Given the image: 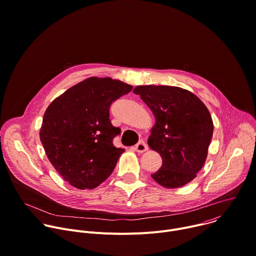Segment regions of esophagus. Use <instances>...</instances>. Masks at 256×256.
Masks as SVG:
<instances>
[{
	"instance_id": "esophagus-1",
	"label": "esophagus",
	"mask_w": 256,
	"mask_h": 256,
	"mask_svg": "<svg viewBox=\"0 0 256 256\" xmlns=\"http://www.w3.org/2000/svg\"><path fill=\"white\" fill-rule=\"evenodd\" d=\"M136 150L138 152H144L148 150V144L144 142V140H140L136 144Z\"/></svg>"
}]
</instances>
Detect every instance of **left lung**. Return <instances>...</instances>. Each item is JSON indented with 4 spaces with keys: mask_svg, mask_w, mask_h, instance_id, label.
Listing matches in <instances>:
<instances>
[{
    "mask_svg": "<svg viewBox=\"0 0 256 256\" xmlns=\"http://www.w3.org/2000/svg\"><path fill=\"white\" fill-rule=\"evenodd\" d=\"M134 94L152 112L156 122L148 146L162 164L152 178L164 188L190 183L202 168L213 136V120L206 106L194 94L168 85H138Z\"/></svg>",
    "mask_w": 256,
    "mask_h": 256,
    "instance_id": "obj_1",
    "label": "left lung"
}]
</instances>
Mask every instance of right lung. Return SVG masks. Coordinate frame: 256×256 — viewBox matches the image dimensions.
<instances>
[{
  "mask_svg": "<svg viewBox=\"0 0 256 256\" xmlns=\"http://www.w3.org/2000/svg\"><path fill=\"white\" fill-rule=\"evenodd\" d=\"M132 90L120 80L92 76L47 108L40 140L50 162L71 186L94 189L112 173L124 150L112 144L120 130L110 122V106Z\"/></svg>",
  "mask_w": 256,
  "mask_h": 256,
  "instance_id": "obj_1",
  "label": "right lung"
}]
</instances>
